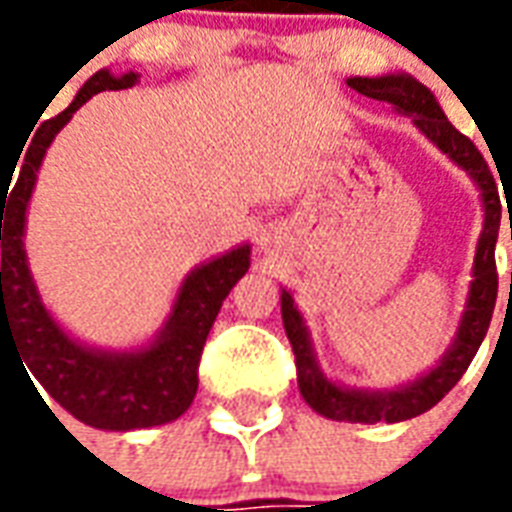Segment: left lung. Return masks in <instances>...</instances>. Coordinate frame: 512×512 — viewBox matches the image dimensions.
Here are the masks:
<instances>
[{
	"label": "left lung",
	"mask_w": 512,
	"mask_h": 512,
	"mask_svg": "<svg viewBox=\"0 0 512 512\" xmlns=\"http://www.w3.org/2000/svg\"><path fill=\"white\" fill-rule=\"evenodd\" d=\"M348 87H354L356 93L367 95V98L392 104L400 115L414 117V126L428 136L441 153H447L458 167L469 172V178L480 189L485 208L483 233H480L477 252H474V279L469 285V299H466L458 334L447 348V354L441 356L439 365L430 367L425 376H419L411 384L384 389V392H370V389H345V386L329 381L318 367L310 332L304 326L301 312L293 304V296L288 290H282V323H285V332H288L293 354H296V376H299L301 397L310 403V408H315L323 417L337 419V422H365V425L403 422V419L425 414L461 381L466 367L472 365L474 354L483 343L485 332H488V323L494 315L496 288H499L494 249L496 235H499V219H502V202H499V189H496L494 175L485 164L483 153L474 147L469 136H463L444 117L439 101L433 98L425 84L411 79L408 73H389V76H376V79L356 76V79H348Z\"/></svg>",
	"instance_id": "left-lung-1"
}]
</instances>
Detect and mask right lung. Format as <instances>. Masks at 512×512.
Segmentation results:
<instances>
[{
  "label": "right lung",
  "instance_id": "add662e5",
  "mask_svg": "<svg viewBox=\"0 0 512 512\" xmlns=\"http://www.w3.org/2000/svg\"><path fill=\"white\" fill-rule=\"evenodd\" d=\"M136 84V73L98 71L73 104L40 126L13 189L0 183V343L7 334L40 386L73 417L101 430L153 428L178 419L197 395V367L222 301L249 271V244L194 268L183 279L164 329L139 351H101L76 343L43 307L24 249L27 205L40 161L73 112L104 90ZM18 164V161H16ZM11 194L7 195L6 191Z\"/></svg>",
  "mask_w": 512,
  "mask_h": 512
}]
</instances>
